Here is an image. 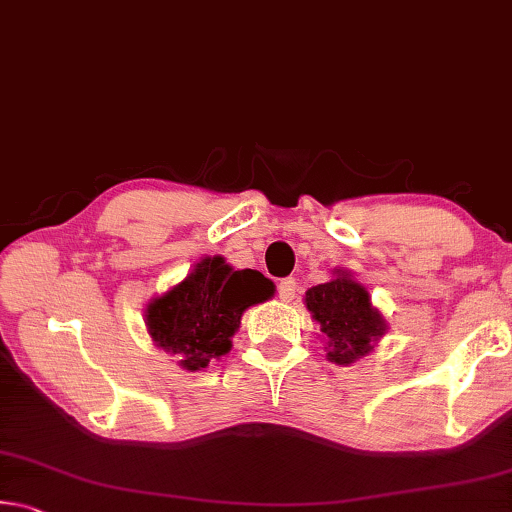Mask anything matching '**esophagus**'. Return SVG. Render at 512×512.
Masks as SVG:
<instances>
[{
	"mask_svg": "<svg viewBox=\"0 0 512 512\" xmlns=\"http://www.w3.org/2000/svg\"><path fill=\"white\" fill-rule=\"evenodd\" d=\"M296 289H298V282L293 280V277H284V280H280V284H277V296H280L282 302H291L296 298Z\"/></svg>",
	"mask_w": 512,
	"mask_h": 512,
	"instance_id": "esophagus-1",
	"label": "esophagus"
}]
</instances>
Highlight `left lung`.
<instances>
[{
  "label": "left lung",
  "instance_id": "left-lung-1",
  "mask_svg": "<svg viewBox=\"0 0 512 512\" xmlns=\"http://www.w3.org/2000/svg\"><path fill=\"white\" fill-rule=\"evenodd\" d=\"M305 305L323 332L327 359L339 366L366 357L388 332L386 318L372 305L368 289L345 268H334L332 280L307 289Z\"/></svg>",
  "mask_w": 512,
  "mask_h": 512
}]
</instances>
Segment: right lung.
I'll return each mask as SVG.
<instances>
[{
    "label": "right lung",
    "instance_id": "obj_1",
    "mask_svg": "<svg viewBox=\"0 0 512 512\" xmlns=\"http://www.w3.org/2000/svg\"><path fill=\"white\" fill-rule=\"evenodd\" d=\"M273 296L275 284L259 271H235L221 255L203 257L185 280L151 298L144 309L146 332L180 368L196 372L230 352L248 307Z\"/></svg>",
    "mask_w": 512,
    "mask_h": 512
}]
</instances>
